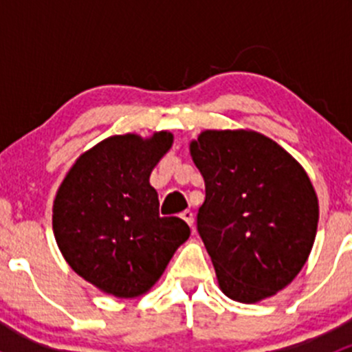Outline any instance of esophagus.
<instances>
[{
	"instance_id": "34e87169",
	"label": "esophagus",
	"mask_w": 352,
	"mask_h": 352,
	"mask_svg": "<svg viewBox=\"0 0 352 352\" xmlns=\"http://www.w3.org/2000/svg\"><path fill=\"white\" fill-rule=\"evenodd\" d=\"M180 216H182L184 221H186L187 225H189L190 228H192V225H194V212L192 211H184Z\"/></svg>"
}]
</instances>
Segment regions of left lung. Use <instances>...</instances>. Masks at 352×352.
Returning <instances> with one entry per match:
<instances>
[{
  "instance_id": "left-lung-1",
  "label": "left lung",
  "mask_w": 352,
  "mask_h": 352,
  "mask_svg": "<svg viewBox=\"0 0 352 352\" xmlns=\"http://www.w3.org/2000/svg\"><path fill=\"white\" fill-rule=\"evenodd\" d=\"M190 156L206 184L197 232L219 289L240 303L274 296L314 247L318 197L303 166L250 129L202 131Z\"/></svg>"
}]
</instances>
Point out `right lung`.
Listing matches in <instances>:
<instances>
[{
  "mask_svg": "<svg viewBox=\"0 0 352 352\" xmlns=\"http://www.w3.org/2000/svg\"><path fill=\"white\" fill-rule=\"evenodd\" d=\"M173 134H119L85 151L59 186L52 230L78 276L117 298L148 293L190 235L180 218L160 216L150 186Z\"/></svg>",
  "mask_w": 352,
  "mask_h": 352,
  "instance_id": "obj_1",
  "label": "right lung"
}]
</instances>
